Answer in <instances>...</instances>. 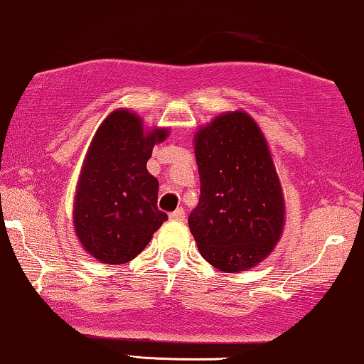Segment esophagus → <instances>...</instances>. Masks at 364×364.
<instances>
[{
  "instance_id": "34e87169",
  "label": "esophagus",
  "mask_w": 364,
  "mask_h": 364,
  "mask_svg": "<svg viewBox=\"0 0 364 364\" xmlns=\"http://www.w3.org/2000/svg\"><path fill=\"white\" fill-rule=\"evenodd\" d=\"M170 218L175 221H182L186 218V211H183V208H177L173 213H170Z\"/></svg>"
}]
</instances>
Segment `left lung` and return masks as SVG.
I'll return each instance as SVG.
<instances>
[{"mask_svg": "<svg viewBox=\"0 0 364 364\" xmlns=\"http://www.w3.org/2000/svg\"><path fill=\"white\" fill-rule=\"evenodd\" d=\"M194 141L200 196L189 228L200 255L225 272L257 266L284 225L283 191L262 131L245 112H228Z\"/></svg>", "mask_w": 364, "mask_h": 364, "instance_id": "left-lung-1", "label": "left lung"}]
</instances>
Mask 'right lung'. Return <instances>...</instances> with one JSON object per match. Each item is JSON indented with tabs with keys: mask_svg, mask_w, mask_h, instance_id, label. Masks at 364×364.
<instances>
[{
	"mask_svg": "<svg viewBox=\"0 0 364 364\" xmlns=\"http://www.w3.org/2000/svg\"><path fill=\"white\" fill-rule=\"evenodd\" d=\"M166 134H144L138 115L122 109L98 127L76 189L73 223L81 245L100 262H129L168 220L156 206L158 181L146 170L153 146Z\"/></svg>",
	"mask_w": 364,
	"mask_h": 364,
	"instance_id": "right-lung-1",
	"label": "right lung"
}]
</instances>
